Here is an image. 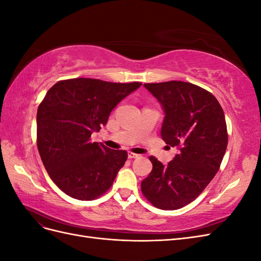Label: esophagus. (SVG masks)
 I'll return each mask as SVG.
<instances>
[{
	"label": "esophagus",
	"mask_w": 261,
	"mask_h": 261,
	"mask_svg": "<svg viewBox=\"0 0 261 261\" xmlns=\"http://www.w3.org/2000/svg\"><path fill=\"white\" fill-rule=\"evenodd\" d=\"M139 154L137 153H134V152H128V158L129 159H135V158H138Z\"/></svg>",
	"instance_id": "34e87169"
}]
</instances>
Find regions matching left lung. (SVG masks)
I'll return each mask as SVG.
<instances>
[{
	"instance_id": "1",
	"label": "left lung",
	"mask_w": 261,
	"mask_h": 261,
	"mask_svg": "<svg viewBox=\"0 0 261 261\" xmlns=\"http://www.w3.org/2000/svg\"><path fill=\"white\" fill-rule=\"evenodd\" d=\"M164 110L162 139L179 152L167 165L150 156L141 192L154 207L176 210L194 201L215 177L227 147L222 108L206 89L186 82L145 84Z\"/></svg>"
}]
</instances>
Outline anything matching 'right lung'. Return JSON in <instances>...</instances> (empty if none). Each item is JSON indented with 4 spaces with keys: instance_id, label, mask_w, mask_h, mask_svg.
Instances as JSON below:
<instances>
[{
    "instance_id": "right-lung-1",
    "label": "right lung",
    "mask_w": 261,
    "mask_h": 261,
    "mask_svg": "<svg viewBox=\"0 0 261 261\" xmlns=\"http://www.w3.org/2000/svg\"><path fill=\"white\" fill-rule=\"evenodd\" d=\"M141 83H109L92 78L60 81L46 92L37 112V146L49 176L62 192L92 200L112 186L127 160L125 150L91 143L112 110Z\"/></svg>"
}]
</instances>
